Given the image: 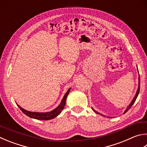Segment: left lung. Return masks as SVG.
<instances>
[{"label":"left lung","mask_w":147,"mask_h":147,"mask_svg":"<svg viewBox=\"0 0 147 147\" xmlns=\"http://www.w3.org/2000/svg\"><path fill=\"white\" fill-rule=\"evenodd\" d=\"M140 77H139V86H138V90H137V92H136V96H134V99L132 100V102L130 103V105L127 107V108L126 110H125V111L124 112V113H127V112L128 111H129L130 108H131V107L132 106L133 104H134V103L135 102V101H136V98H137L138 96V94H139V92H140ZM92 110L94 111V109H92ZM96 113H98L97 112H96ZM101 115H102V114H101ZM102 116H103V115H102Z\"/></svg>","instance_id":"obj_1"}]
</instances>
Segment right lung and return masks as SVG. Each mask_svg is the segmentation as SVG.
Here are the masks:
<instances>
[{"label": "right lung", "instance_id": "right-lung-1", "mask_svg": "<svg viewBox=\"0 0 147 147\" xmlns=\"http://www.w3.org/2000/svg\"><path fill=\"white\" fill-rule=\"evenodd\" d=\"M71 89H69L65 93V94L64 96H63V99L61 101V103L59 105V106H58V107L56 108L54 110L49 112V113H33V112H29L28 111H26L25 109H22V107L17 105L18 106V107L20 108V109L24 113L26 116H28L30 118H34V119H40V120H49V119H53L57 117L58 115L61 113V112L63 110V109L64 108V107L65 105V101H66V98L67 95L69 94V91H70Z\"/></svg>", "mask_w": 147, "mask_h": 147}]
</instances>
